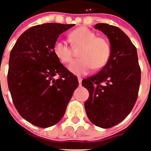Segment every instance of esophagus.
Returning a JSON list of instances; mask_svg holds the SVG:
<instances>
[{"mask_svg":"<svg viewBox=\"0 0 151 151\" xmlns=\"http://www.w3.org/2000/svg\"><path fill=\"white\" fill-rule=\"evenodd\" d=\"M78 81H79V84L81 85V83H82V79L81 78H78Z\"/></svg>","mask_w":151,"mask_h":151,"instance_id":"obj_1","label":"esophagus"}]
</instances>
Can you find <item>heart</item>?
<instances>
[{
	"label": "heart",
	"mask_w": 151,
	"mask_h": 151,
	"mask_svg": "<svg viewBox=\"0 0 151 151\" xmlns=\"http://www.w3.org/2000/svg\"><path fill=\"white\" fill-rule=\"evenodd\" d=\"M74 47L82 46L80 51L81 58L73 61L69 70L76 76H84L95 68L100 69L106 64L111 55V46L108 41L87 27H79L70 34ZM56 57L64 63L72 60V49L65 40H58L53 46Z\"/></svg>",
	"instance_id": "obj_1"
}]
</instances>
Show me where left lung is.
Segmentation results:
<instances>
[{
  "mask_svg": "<svg viewBox=\"0 0 151 151\" xmlns=\"http://www.w3.org/2000/svg\"><path fill=\"white\" fill-rule=\"evenodd\" d=\"M94 28L107 36L111 55L98 74L82 81L89 92L84 108L93 124L109 129L123 121L134 106L141 69L137 49L121 29L106 23H98Z\"/></svg>",
  "mask_w": 151,
  "mask_h": 151,
  "instance_id": "obj_1",
  "label": "left lung"
}]
</instances>
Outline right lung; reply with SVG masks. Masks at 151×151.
I'll return each mask as SVG.
<instances>
[{
  "mask_svg": "<svg viewBox=\"0 0 151 151\" xmlns=\"http://www.w3.org/2000/svg\"><path fill=\"white\" fill-rule=\"evenodd\" d=\"M74 26L50 22L32 27L10 52L7 81L13 102L19 115L37 127L60 121L79 85L53 52L59 35ZM55 75L60 78L55 80Z\"/></svg>",
  "mask_w": 151,
  "mask_h": 151,
  "instance_id": "obj_1",
  "label": "right lung"
}]
</instances>
